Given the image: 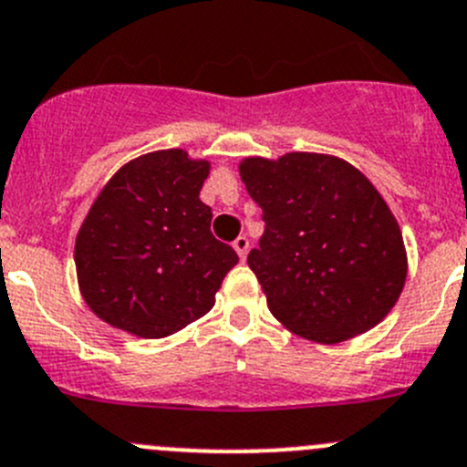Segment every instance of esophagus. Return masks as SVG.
Returning <instances> with one entry per match:
<instances>
[{
    "instance_id": "esophagus-1",
    "label": "esophagus",
    "mask_w": 467,
    "mask_h": 467,
    "mask_svg": "<svg viewBox=\"0 0 467 467\" xmlns=\"http://www.w3.org/2000/svg\"><path fill=\"white\" fill-rule=\"evenodd\" d=\"M233 246H234V251L239 253V257H242V260H246L248 248H251V242H248L246 234H239V237L233 242Z\"/></svg>"
}]
</instances>
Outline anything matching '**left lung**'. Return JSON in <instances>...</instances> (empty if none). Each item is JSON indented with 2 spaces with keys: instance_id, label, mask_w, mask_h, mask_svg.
Returning <instances> with one entry per match:
<instances>
[{
  "instance_id": "left-lung-1",
  "label": "left lung",
  "mask_w": 467,
  "mask_h": 467,
  "mask_svg": "<svg viewBox=\"0 0 467 467\" xmlns=\"http://www.w3.org/2000/svg\"><path fill=\"white\" fill-rule=\"evenodd\" d=\"M262 207L248 253L271 315L296 335L337 344L377 326L406 283V248L390 207L348 161L315 152L239 164Z\"/></svg>"
}]
</instances>
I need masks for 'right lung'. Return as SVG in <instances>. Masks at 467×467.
Masks as SVG:
<instances>
[{
	"mask_svg": "<svg viewBox=\"0 0 467 467\" xmlns=\"http://www.w3.org/2000/svg\"><path fill=\"white\" fill-rule=\"evenodd\" d=\"M205 160L157 150L125 164L95 198L75 244L79 289L107 324L139 337H166L214 306L239 262L212 234L201 201Z\"/></svg>",
	"mask_w": 467,
	"mask_h": 467,
	"instance_id": "1",
	"label": "right lung"
}]
</instances>
